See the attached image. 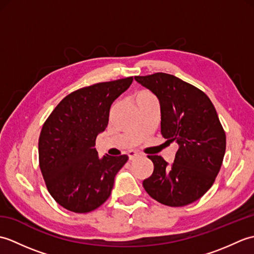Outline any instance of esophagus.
Masks as SVG:
<instances>
[{
    "label": "esophagus",
    "mask_w": 254,
    "mask_h": 254,
    "mask_svg": "<svg viewBox=\"0 0 254 254\" xmlns=\"http://www.w3.org/2000/svg\"><path fill=\"white\" fill-rule=\"evenodd\" d=\"M138 157H139V154L136 153V152H130V153H128V159H130L131 161L136 160Z\"/></svg>",
    "instance_id": "obj_1"
}]
</instances>
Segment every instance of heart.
I'll list each match as a JSON object with an SVG mask.
<instances>
[{"instance_id":"b5f03b06","label":"heart","mask_w":254,"mask_h":254,"mask_svg":"<svg viewBox=\"0 0 254 254\" xmlns=\"http://www.w3.org/2000/svg\"><path fill=\"white\" fill-rule=\"evenodd\" d=\"M149 95H152V94H149V93H147V91H143V93H141V94H139V95L137 96V98H139V97H145V96H149Z\"/></svg>"}]
</instances>
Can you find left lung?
I'll use <instances>...</instances> for the list:
<instances>
[{
	"label": "left lung",
	"mask_w": 254,
	"mask_h": 254,
	"mask_svg": "<svg viewBox=\"0 0 254 254\" xmlns=\"http://www.w3.org/2000/svg\"><path fill=\"white\" fill-rule=\"evenodd\" d=\"M157 96L161 135L179 145L174 164L148 156L154 172L143 187L156 201L178 207L195 202L213 186L226 150V134L207 95L195 86L166 73L135 76Z\"/></svg>",
	"instance_id": "8db88e82"
}]
</instances>
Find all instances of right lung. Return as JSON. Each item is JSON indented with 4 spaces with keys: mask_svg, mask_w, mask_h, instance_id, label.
<instances>
[{
    "mask_svg": "<svg viewBox=\"0 0 254 254\" xmlns=\"http://www.w3.org/2000/svg\"><path fill=\"white\" fill-rule=\"evenodd\" d=\"M132 82L133 76L75 90L42 126L39 167L48 191L65 209L88 213L110 196L115 177L128 157L106 155L100 159L96 137L106 130L112 102Z\"/></svg>",
    "mask_w": 254,
    "mask_h": 254,
    "instance_id": "obj_1",
    "label": "right lung"
}]
</instances>
